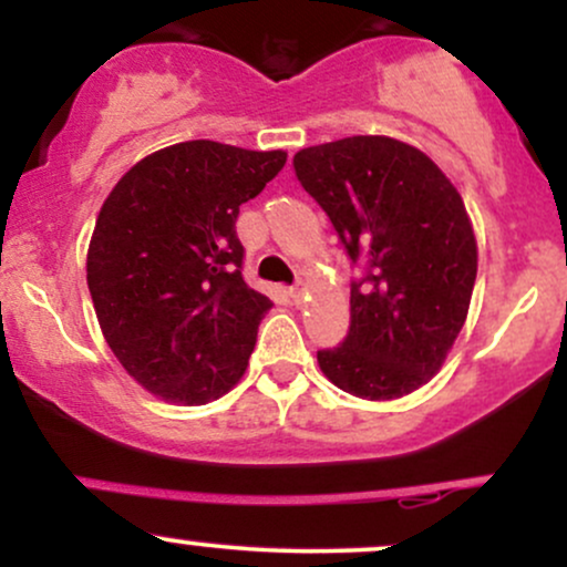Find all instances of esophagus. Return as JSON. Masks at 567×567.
<instances>
[{"instance_id": "34e87169", "label": "esophagus", "mask_w": 567, "mask_h": 567, "mask_svg": "<svg viewBox=\"0 0 567 567\" xmlns=\"http://www.w3.org/2000/svg\"><path fill=\"white\" fill-rule=\"evenodd\" d=\"M303 296H306V285L303 282H296L290 288V298H292V303H301L303 301Z\"/></svg>"}]
</instances>
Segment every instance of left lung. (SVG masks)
Returning a JSON list of instances; mask_svg holds the SVG:
<instances>
[{"mask_svg":"<svg viewBox=\"0 0 567 567\" xmlns=\"http://www.w3.org/2000/svg\"><path fill=\"white\" fill-rule=\"evenodd\" d=\"M303 192L357 266L349 333L317 351L322 373L362 400H396L437 373L470 311L477 243L445 173L383 135L301 148Z\"/></svg>","mask_w":567,"mask_h":567,"instance_id":"obj_1","label":"left lung"}]
</instances>
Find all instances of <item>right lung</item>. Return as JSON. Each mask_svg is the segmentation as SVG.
<instances>
[{"label": "right lung", "mask_w": 567, "mask_h": 567, "mask_svg": "<svg viewBox=\"0 0 567 567\" xmlns=\"http://www.w3.org/2000/svg\"><path fill=\"white\" fill-rule=\"evenodd\" d=\"M285 152L186 141L141 159L97 213L87 288L122 368L162 400L205 405L243 379L271 309L243 277L239 205Z\"/></svg>", "instance_id": "1"}]
</instances>
